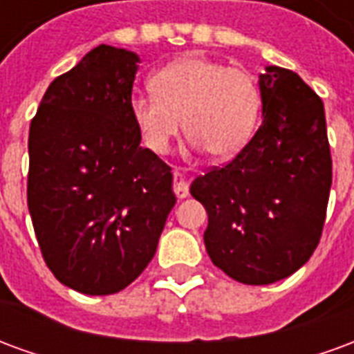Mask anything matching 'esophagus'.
Wrapping results in <instances>:
<instances>
[{"label":"esophagus","mask_w":354,"mask_h":354,"mask_svg":"<svg viewBox=\"0 0 354 354\" xmlns=\"http://www.w3.org/2000/svg\"><path fill=\"white\" fill-rule=\"evenodd\" d=\"M174 195L178 199H185L187 197V185H185V178L180 172H174Z\"/></svg>","instance_id":"obj_1"}]
</instances>
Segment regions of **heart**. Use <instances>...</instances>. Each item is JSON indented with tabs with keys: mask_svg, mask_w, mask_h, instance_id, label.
Masks as SVG:
<instances>
[{
	"mask_svg": "<svg viewBox=\"0 0 354 354\" xmlns=\"http://www.w3.org/2000/svg\"><path fill=\"white\" fill-rule=\"evenodd\" d=\"M153 94L131 98L132 121L151 151L167 153L182 131L195 147L231 159L250 142L261 109L252 73L207 57H184L151 81Z\"/></svg>",
	"mask_w": 354,
	"mask_h": 354,
	"instance_id": "obj_1",
	"label": "heart"
}]
</instances>
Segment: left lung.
I'll use <instances>...</instances> for the list:
<instances>
[{
    "instance_id": "left-lung-1",
    "label": "left lung",
    "mask_w": 354,
    "mask_h": 354,
    "mask_svg": "<svg viewBox=\"0 0 354 354\" xmlns=\"http://www.w3.org/2000/svg\"><path fill=\"white\" fill-rule=\"evenodd\" d=\"M260 91V129L230 162L192 184V195L207 208L210 260L243 284L286 279L311 258L332 185L319 94L279 66H267Z\"/></svg>"
}]
</instances>
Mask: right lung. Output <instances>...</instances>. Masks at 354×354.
Returning a JSON list of instances; mask_svg holds the SVG:
<instances>
[{"label": "right lung", "instance_id": "1", "mask_svg": "<svg viewBox=\"0 0 354 354\" xmlns=\"http://www.w3.org/2000/svg\"><path fill=\"white\" fill-rule=\"evenodd\" d=\"M131 50L98 45L47 88L30 124L28 208L43 260L88 296L127 288L174 207L170 167L140 147Z\"/></svg>", "mask_w": 354, "mask_h": 354}]
</instances>
